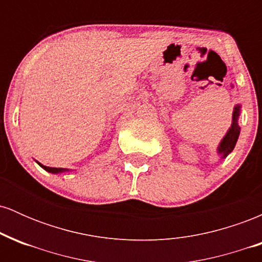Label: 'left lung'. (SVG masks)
Listing matches in <instances>:
<instances>
[{
    "mask_svg": "<svg viewBox=\"0 0 262 262\" xmlns=\"http://www.w3.org/2000/svg\"><path fill=\"white\" fill-rule=\"evenodd\" d=\"M239 113H240V106H236L234 108V113H233V124L225 137L222 140L221 145L218 148V152L219 154L223 155V158H225L228 154H230L231 150L234 149L235 146L237 138H239V133H240V127L237 125V118H239Z\"/></svg>",
    "mask_w": 262,
    "mask_h": 262,
    "instance_id": "left-lung-1",
    "label": "left lung"
}]
</instances>
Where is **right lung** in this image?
I'll list each match as a JSON object with an SVG mask.
<instances>
[{"label": "right lung", "mask_w": 262, "mask_h": 262, "mask_svg": "<svg viewBox=\"0 0 262 262\" xmlns=\"http://www.w3.org/2000/svg\"><path fill=\"white\" fill-rule=\"evenodd\" d=\"M41 167H43L44 170L49 171V172H53V173H59V172H64V171H68L66 169H59V167H49V166H44V165L39 164Z\"/></svg>", "instance_id": "right-lung-1"}]
</instances>
